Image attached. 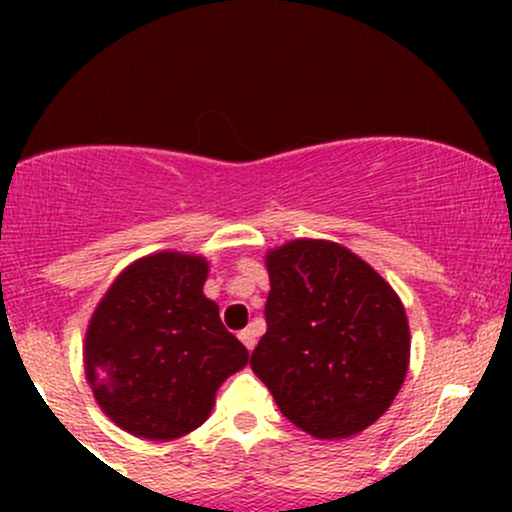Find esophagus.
Here are the masks:
<instances>
[{"label":"esophagus","mask_w":512,"mask_h":512,"mask_svg":"<svg viewBox=\"0 0 512 512\" xmlns=\"http://www.w3.org/2000/svg\"><path fill=\"white\" fill-rule=\"evenodd\" d=\"M240 342L245 344V349H248V351L255 349V344H257V330H255V327H248V330L240 332Z\"/></svg>","instance_id":"1"}]
</instances>
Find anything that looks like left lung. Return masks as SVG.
I'll return each mask as SVG.
<instances>
[{
	"instance_id": "8db88e82",
	"label": "left lung",
	"mask_w": 512,
	"mask_h": 512,
	"mask_svg": "<svg viewBox=\"0 0 512 512\" xmlns=\"http://www.w3.org/2000/svg\"><path fill=\"white\" fill-rule=\"evenodd\" d=\"M267 332L250 368L308 436L339 440L373 426L409 370V320L390 284L332 240L298 238L264 257Z\"/></svg>"
}]
</instances>
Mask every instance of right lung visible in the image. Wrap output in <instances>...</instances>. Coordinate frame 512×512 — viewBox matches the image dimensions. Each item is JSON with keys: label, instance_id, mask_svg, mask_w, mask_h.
I'll return each mask as SVG.
<instances>
[{"label": "right lung", "instance_id": "1", "mask_svg": "<svg viewBox=\"0 0 512 512\" xmlns=\"http://www.w3.org/2000/svg\"><path fill=\"white\" fill-rule=\"evenodd\" d=\"M209 262L163 250L117 274L93 310L84 370L98 407L146 440L187 436L209 419L216 390L248 363L204 296Z\"/></svg>", "mask_w": 512, "mask_h": 512}]
</instances>
